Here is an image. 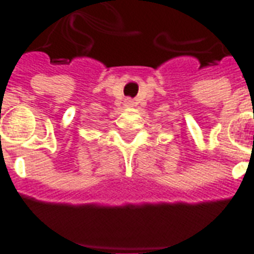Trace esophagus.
<instances>
[{
    "instance_id": "34e87169",
    "label": "esophagus",
    "mask_w": 254,
    "mask_h": 254,
    "mask_svg": "<svg viewBox=\"0 0 254 254\" xmlns=\"http://www.w3.org/2000/svg\"><path fill=\"white\" fill-rule=\"evenodd\" d=\"M133 100L131 99H127L125 100V105H127V107H133Z\"/></svg>"
}]
</instances>
